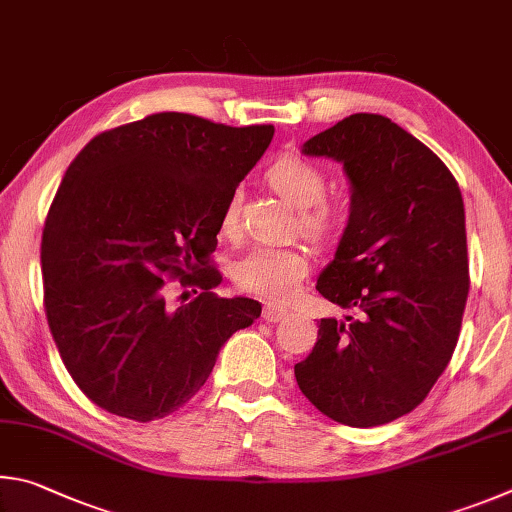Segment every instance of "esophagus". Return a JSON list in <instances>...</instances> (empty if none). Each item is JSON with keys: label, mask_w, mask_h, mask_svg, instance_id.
<instances>
[{"label": "esophagus", "mask_w": 512, "mask_h": 512, "mask_svg": "<svg viewBox=\"0 0 512 512\" xmlns=\"http://www.w3.org/2000/svg\"><path fill=\"white\" fill-rule=\"evenodd\" d=\"M285 315H288V310L281 306H272V303H267V306L263 308V319L270 321V324H276V321L285 319Z\"/></svg>", "instance_id": "34e87169"}]
</instances>
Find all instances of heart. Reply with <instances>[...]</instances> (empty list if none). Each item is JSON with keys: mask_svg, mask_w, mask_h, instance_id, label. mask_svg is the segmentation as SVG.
<instances>
[{"mask_svg": "<svg viewBox=\"0 0 512 512\" xmlns=\"http://www.w3.org/2000/svg\"><path fill=\"white\" fill-rule=\"evenodd\" d=\"M267 182L294 209H301V227L310 236L324 238L337 224L333 204L321 200L326 188L324 173L297 155H283L267 168ZM240 191L229 195L222 211V229L231 231L238 222ZM308 256L297 247H254L233 265V279L242 290L270 301H288L308 276Z\"/></svg>", "mask_w": 512, "mask_h": 512, "instance_id": "obj_1", "label": "heart"}]
</instances>
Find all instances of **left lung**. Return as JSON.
Segmentation results:
<instances>
[{
  "mask_svg": "<svg viewBox=\"0 0 512 512\" xmlns=\"http://www.w3.org/2000/svg\"><path fill=\"white\" fill-rule=\"evenodd\" d=\"M301 152L339 161L351 184L348 222L317 290L355 317L321 319L294 378L337 423H391L427 398L459 342L470 290L459 184L382 114L346 116Z\"/></svg>",
  "mask_w": 512,
  "mask_h": 512,
  "instance_id": "8db88e82",
  "label": "left lung"
}]
</instances>
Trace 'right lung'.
Wrapping results in <instances>:
<instances>
[{
	"label": "right lung",
	"mask_w": 512,
	"mask_h": 512,
	"mask_svg": "<svg viewBox=\"0 0 512 512\" xmlns=\"http://www.w3.org/2000/svg\"><path fill=\"white\" fill-rule=\"evenodd\" d=\"M272 137L274 125L159 112L98 134L71 161L42 231L44 310L94 405L139 423L173 414L224 342L261 317L258 301L211 292L222 281L211 256L224 204ZM166 278L201 292L170 307Z\"/></svg>",
	"instance_id": "1"
}]
</instances>
